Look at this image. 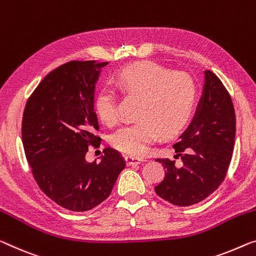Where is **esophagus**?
I'll use <instances>...</instances> for the list:
<instances>
[{
	"label": "esophagus",
	"mask_w": 256,
	"mask_h": 256,
	"mask_svg": "<svg viewBox=\"0 0 256 256\" xmlns=\"http://www.w3.org/2000/svg\"><path fill=\"white\" fill-rule=\"evenodd\" d=\"M126 161H127V164H140L142 161H144L143 158H137V156H126Z\"/></svg>",
	"instance_id": "1"
}]
</instances>
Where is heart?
Instances as JSON below:
<instances>
[{"label": "heart", "instance_id": "heart-1", "mask_svg": "<svg viewBox=\"0 0 256 256\" xmlns=\"http://www.w3.org/2000/svg\"><path fill=\"white\" fill-rule=\"evenodd\" d=\"M114 80L122 92L142 97L137 108L140 120L124 124L111 136L113 146L127 154H143L160 134L166 137L178 134L194 111L198 92L188 73L143 62L121 70ZM94 108L106 124H114L119 119L116 95L111 89L97 92Z\"/></svg>", "mask_w": 256, "mask_h": 256}]
</instances>
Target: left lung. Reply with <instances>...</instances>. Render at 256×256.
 Segmentation results:
<instances>
[{
	"label": "left lung",
	"mask_w": 256,
	"mask_h": 256,
	"mask_svg": "<svg viewBox=\"0 0 256 256\" xmlns=\"http://www.w3.org/2000/svg\"><path fill=\"white\" fill-rule=\"evenodd\" d=\"M202 94L188 128L172 144L174 158L156 159L164 178L154 188L160 198L176 206L202 202L220 186L229 168L236 137L232 100L221 80L205 70Z\"/></svg>",
	"instance_id": "8db88e82"
}]
</instances>
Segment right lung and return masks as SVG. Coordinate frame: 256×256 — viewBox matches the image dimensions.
Here are the masks:
<instances>
[{
    "instance_id": "add662e5",
    "label": "right lung",
    "mask_w": 256,
    "mask_h": 256,
    "mask_svg": "<svg viewBox=\"0 0 256 256\" xmlns=\"http://www.w3.org/2000/svg\"><path fill=\"white\" fill-rule=\"evenodd\" d=\"M108 62H70L46 76L27 100L22 137L26 159L41 190L73 212L92 210L108 198L126 167L119 152L104 150L88 162L89 145L100 137L94 108L102 68Z\"/></svg>"
}]
</instances>
